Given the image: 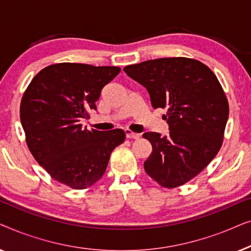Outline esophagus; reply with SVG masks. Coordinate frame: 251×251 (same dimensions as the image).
<instances>
[{"instance_id": "1", "label": "esophagus", "mask_w": 251, "mask_h": 251, "mask_svg": "<svg viewBox=\"0 0 251 251\" xmlns=\"http://www.w3.org/2000/svg\"><path fill=\"white\" fill-rule=\"evenodd\" d=\"M126 138H129V139H138L139 138V133H136V132H133V131H131V130H129V129H126Z\"/></svg>"}]
</instances>
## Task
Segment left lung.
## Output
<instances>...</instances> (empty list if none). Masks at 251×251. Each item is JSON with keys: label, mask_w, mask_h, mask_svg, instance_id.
Listing matches in <instances>:
<instances>
[{"label": "left lung", "mask_w": 251, "mask_h": 251, "mask_svg": "<svg viewBox=\"0 0 251 251\" xmlns=\"http://www.w3.org/2000/svg\"><path fill=\"white\" fill-rule=\"evenodd\" d=\"M123 71L147 89L153 108H167L169 133L143 135L152 145L146 174L166 188L186 184L217 155L224 139L228 101L217 76L185 57L147 60Z\"/></svg>", "instance_id": "1"}]
</instances>
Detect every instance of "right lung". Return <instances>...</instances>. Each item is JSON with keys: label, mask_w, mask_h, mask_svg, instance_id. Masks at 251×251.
Wrapping results in <instances>:
<instances>
[{"label": "right lung", "mask_w": 251, "mask_h": 251, "mask_svg": "<svg viewBox=\"0 0 251 251\" xmlns=\"http://www.w3.org/2000/svg\"><path fill=\"white\" fill-rule=\"evenodd\" d=\"M121 68L59 63L40 71L24 92L20 121L36 162L53 179L84 190L100 179L109 156L126 139L121 129L82 128L100 92Z\"/></svg>", "instance_id": "obj_1"}]
</instances>
